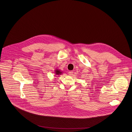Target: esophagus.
I'll list each match as a JSON object with an SVG mask.
<instances>
[{
  "label": "esophagus",
  "instance_id": "esophagus-1",
  "mask_svg": "<svg viewBox=\"0 0 132 132\" xmlns=\"http://www.w3.org/2000/svg\"><path fill=\"white\" fill-rule=\"evenodd\" d=\"M68 73H69V75H73V72L72 71H69V72H68Z\"/></svg>",
  "mask_w": 132,
  "mask_h": 132
}]
</instances>
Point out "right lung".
<instances>
[{
  "mask_svg": "<svg viewBox=\"0 0 132 132\" xmlns=\"http://www.w3.org/2000/svg\"><path fill=\"white\" fill-rule=\"evenodd\" d=\"M56 71V74L57 75H59V74H60L61 73V72L59 71V70H56V71Z\"/></svg>",
  "mask_w": 132,
  "mask_h": 132,
  "instance_id": "add662e5",
  "label": "right lung"
}]
</instances>
